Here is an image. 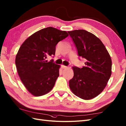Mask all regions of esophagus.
I'll return each instance as SVG.
<instances>
[{
  "label": "esophagus",
  "mask_w": 126,
  "mask_h": 126,
  "mask_svg": "<svg viewBox=\"0 0 126 126\" xmlns=\"http://www.w3.org/2000/svg\"><path fill=\"white\" fill-rule=\"evenodd\" d=\"M67 68H68V67H67V66H64V65H62V68H63V69H67Z\"/></svg>",
  "instance_id": "esophagus-1"
}]
</instances>
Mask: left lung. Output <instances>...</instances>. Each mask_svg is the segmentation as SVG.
I'll list each match as a JSON object with an SVG mask.
<instances>
[{"label":"left lung","instance_id":"left-lung-1","mask_svg":"<svg viewBox=\"0 0 126 126\" xmlns=\"http://www.w3.org/2000/svg\"><path fill=\"white\" fill-rule=\"evenodd\" d=\"M79 56L86 59L82 68L72 67L74 77L69 87L76 96L84 100L97 97L104 90L111 75L112 62L102 41L85 30L68 32Z\"/></svg>","mask_w":126,"mask_h":126}]
</instances>
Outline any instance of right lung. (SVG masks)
<instances>
[{
	"instance_id": "obj_1",
	"label": "right lung",
	"mask_w": 126,
	"mask_h": 126,
	"mask_svg": "<svg viewBox=\"0 0 126 126\" xmlns=\"http://www.w3.org/2000/svg\"><path fill=\"white\" fill-rule=\"evenodd\" d=\"M68 35L66 31L49 27L33 33L19 48L15 59L17 72L33 96H43L54 87L60 66L46 58L55 55L56 45Z\"/></svg>"
}]
</instances>
